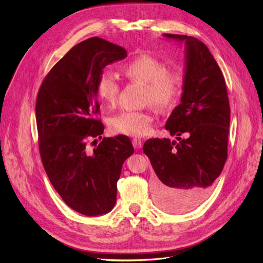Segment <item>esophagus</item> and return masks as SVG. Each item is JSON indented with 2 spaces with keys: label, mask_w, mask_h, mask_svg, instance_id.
I'll return each instance as SVG.
<instances>
[{
  "label": "esophagus",
  "mask_w": 263,
  "mask_h": 263,
  "mask_svg": "<svg viewBox=\"0 0 263 263\" xmlns=\"http://www.w3.org/2000/svg\"><path fill=\"white\" fill-rule=\"evenodd\" d=\"M132 142H133V146H134V148H136V149H139V148H141V146H142V141H141V139L134 138Z\"/></svg>",
  "instance_id": "obj_1"
}]
</instances>
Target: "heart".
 Listing matches in <instances>:
<instances>
[{"label": "heart", "instance_id": "heart-1", "mask_svg": "<svg viewBox=\"0 0 263 263\" xmlns=\"http://www.w3.org/2000/svg\"><path fill=\"white\" fill-rule=\"evenodd\" d=\"M123 73L130 81L146 85L145 100L158 109L169 108L177 101L181 91V76L174 70H166L163 63L151 54H140L123 68ZM97 93L104 105L113 107L118 99L119 85L115 77L104 71L97 82ZM153 115L147 109L122 110L110 119L113 133L125 136L141 137L150 130Z\"/></svg>", "mask_w": 263, "mask_h": 263}]
</instances>
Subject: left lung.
<instances>
[{
    "mask_svg": "<svg viewBox=\"0 0 263 263\" xmlns=\"http://www.w3.org/2000/svg\"><path fill=\"white\" fill-rule=\"evenodd\" d=\"M184 45L180 104L165 129L177 137L148 139L142 150L157 174L155 195L166 212L185 213L208 196L227 159L230 108L224 76L205 44L185 35L163 34Z\"/></svg>",
    "mask_w": 263,
    "mask_h": 263,
    "instance_id": "obj_1",
    "label": "left lung"
}]
</instances>
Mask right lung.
Segmentation results:
<instances>
[{
    "label": "right lung",
    "instance_id": "right-lung-1",
    "mask_svg": "<svg viewBox=\"0 0 263 263\" xmlns=\"http://www.w3.org/2000/svg\"><path fill=\"white\" fill-rule=\"evenodd\" d=\"M127 57L123 47L92 37L72 47L47 74L36 101L39 150L45 171L65 203L86 216L110 212L124 161L134 154L130 139L102 138L97 82L103 69ZM97 140V139H95ZM94 140V141H95ZM93 141V142H94Z\"/></svg>",
    "mask_w": 263,
    "mask_h": 263
}]
</instances>
